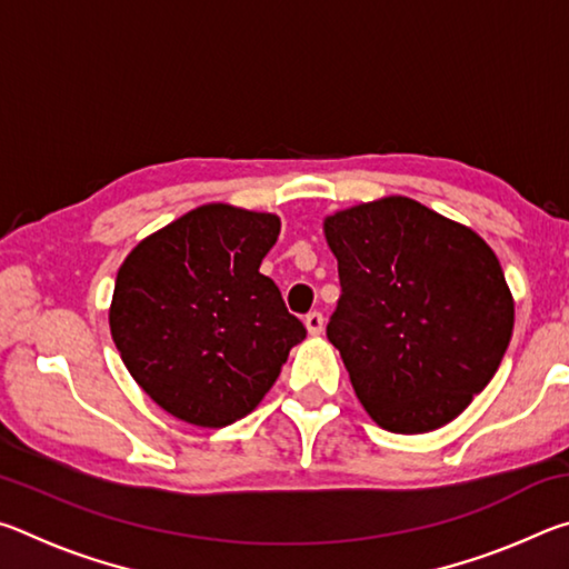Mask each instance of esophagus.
I'll use <instances>...</instances> for the list:
<instances>
[{"label":"esophagus","mask_w":569,"mask_h":569,"mask_svg":"<svg viewBox=\"0 0 569 569\" xmlns=\"http://www.w3.org/2000/svg\"><path fill=\"white\" fill-rule=\"evenodd\" d=\"M303 323H306V329H308V333L311 336H319L321 331H323V313L321 311H311L303 319Z\"/></svg>","instance_id":"esophagus-1"}]
</instances>
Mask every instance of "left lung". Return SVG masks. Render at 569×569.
I'll return each mask as SVG.
<instances>
[{
    "mask_svg": "<svg viewBox=\"0 0 569 569\" xmlns=\"http://www.w3.org/2000/svg\"><path fill=\"white\" fill-rule=\"evenodd\" d=\"M341 298L326 326L369 417L423 435L465 411L502 363L515 301L475 230L403 196L323 220Z\"/></svg>",
    "mask_w": 569,
    "mask_h": 569,
    "instance_id": "left-lung-1",
    "label": "left lung"
}]
</instances>
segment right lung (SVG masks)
<instances>
[{
  "label": "right lung",
  "instance_id": "add662e5",
  "mask_svg": "<svg viewBox=\"0 0 569 569\" xmlns=\"http://www.w3.org/2000/svg\"><path fill=\"white\" fill-rule=\"evenodd\" d=\"M273 213L208 203L130 250L110 333L140 389L172 417L220 429L253 411L306 339L261 261Z\"/></svg>",
  "mask_w": 569,
  "mask_h": 569
}]
</instances>
